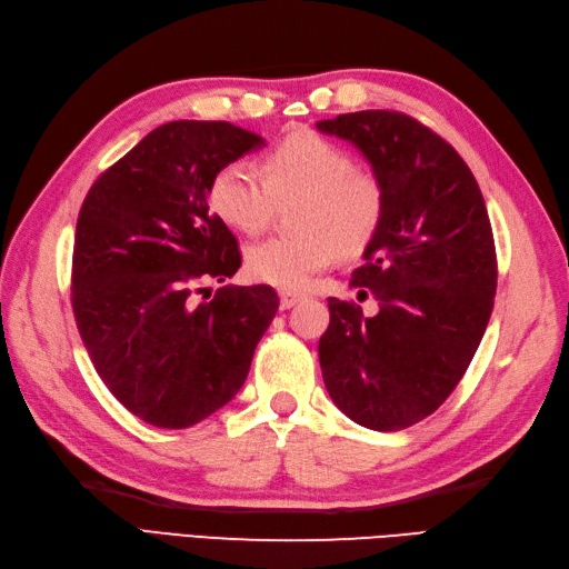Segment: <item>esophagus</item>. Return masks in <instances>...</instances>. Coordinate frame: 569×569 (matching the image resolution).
<instances>
[{
    "label": "esophagus",
    "mask_w": 569,
    "mask_h": 569,
    "mask_svg": "<svg viewBox=\"0 0 569 569\" xmlns=\"http://www.w3.org/2000/svg\"><path fill=\"white\" fill-rule=\"evenodd\" d=\"M278 296H281V308H283V310L293 308V306H298V303H300V300H303V293H298V291H288V288H283V291L278 293Z\"/></svg>",
    "instance_id": "1"
}]
</instances>
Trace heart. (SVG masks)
<instances>
[{
    "label": "heart",
    "instance_id": "b5f03b06",
    "mask_svg": "<svg viewBox=\"0 0 569 569\" xmlns=\"http://www.w3.org/2000/svg\"><path fill=\"white\" fill-rule=\"evenodd\" d=\"M306 196L298 227L303 234L269 237L247 249V271L257 281L303 288L345 253L365 249L383 214L379 180L355 168L342 147L310 131L283 139L266 156L263 176L249 161L214 173L210 204L220 220L244 234L271 222L276 200Z\"/></svg>",
    "mask_w": 569,
    "mask_h": 569
}]
</instances>
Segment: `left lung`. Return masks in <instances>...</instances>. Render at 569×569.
<instances>
[{
  "instance_id": "8db88e82",
  "label": "left lung",
  "mask_w": 569,
  "mask_h": 569,
  "mask_svg": "<svg viewBox=\"0 0 569 569\" xmlns=\"http://www.w3.org/2000/svg\"><path fill=\"white\" fill-rule=\"evenodd\" d=\"M318 129L352 143L383 190L379 229L349 281L379 312L328 300L325 389L359 426L403 430L445 403L485 337L497 296L487 204L462 156L413 117L365 110Z\"/></svg>"
}]
</instances>
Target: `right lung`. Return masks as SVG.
<instances>
[{"mask_svg":"<svg viewBox=\"0 0 569 569\" xmlns=\"http://www.w3.org/2000/svg\"><path fill=\"white\" fill-rule=\"evenodd\" d=\"M263 147L229 122L178 119L94 180L72 249V312L107 389L156 428H190L247 381L278 310L271 286H222L241 266L210 212L222 166ZM196 292H204L202 301Z\"/></svg>","mask_w":569,"mask_h":569,"instance_id":"obj_1","label":"right lung"}]
</instances>
